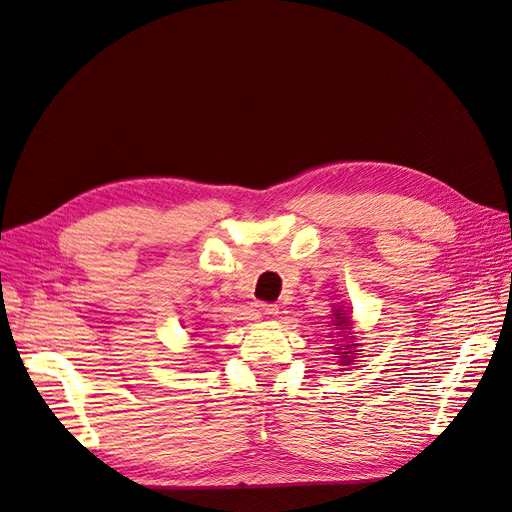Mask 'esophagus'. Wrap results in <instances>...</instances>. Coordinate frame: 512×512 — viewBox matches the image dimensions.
I'll return each mask as SVG.
<instances>
[{
    "instance_id": "34e87169",
    "label": "esophagus",
    "mask_w": 512,
    "mask_h": 512,
    "mask_svg": "<svg viewBox=\"0 0 512 512\" xmlns=\"http://www.w3.org/2000/svg\"><path fill=\"white\" fill-rule=\"evenodd\" d=\"M257 312L261 317H274V315H278V306L276 304H257Z\"/></svg>"
}]
</instances>
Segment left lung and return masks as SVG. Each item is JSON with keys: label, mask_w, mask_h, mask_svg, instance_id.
<instances>
[{"label": "left lung", "mask_w": 512, "mask_h": 512, "mask_svg": "<svg viewBox=\"0 0 512 512\" xmlns=\"http://www.w3.org/2000/svg\"><path fill=\"white\" fill-rule=\"evenodd\" d=\"M332 315H334L332 325L336 327V342L332 349H334V355L338 357L340 370H346L357 361L361 342L357 340V336L353 332V319L349 315V310H346L344 306H338V308H334ZM329 338H334V334H329Z\"/></svg>", "instance_id": "left-lung-1"}]
</instances>
